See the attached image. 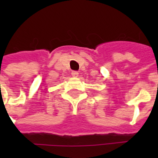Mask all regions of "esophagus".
Here are the masks:
<instances>
[{"instance_id":"esophagus-1","label":"esophagus","mask_w":158,"mask_h":158,"mask_svg":"<svg viewBox=\"0 0 158 158\" xmlns=\"http://www.w3.org/2000/svg\"><path fill=\"white\" fill-rule=\"evenodd\" d=\"M71 75H72L73 77H76L78 76V72L77 71H72V73H71Z\"/></svg>"}]
</instances>
